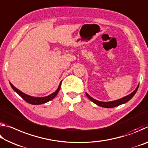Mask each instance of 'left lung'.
<instances>
[{
  "mask_svg": "<svg viewBox=\"0 0 148 148\" xmlns=\"http://www.w3.org/2000/svg\"><path fill=\"white\" fill-rule=\"evenodd\" d=\"M138 87H139V86H138V87H136V89H135L133 92H131V93L130 95H127V96L125 97L122 99H120L117 100V101H112V102H101V101H97V100L92 99V97H90L89 95L88 94H87V93H86V96L87 97V98H88L90 100V101H91L92 102H94L95 104L98 105V106H101V107H104V108H110L116 107V106H119V105H120V104H124V103H125V102H128L129 100L134 96L135 93H136L138 89Z\"/></svg>",
  "mask_w": 148,
  "mask_h": 148,
  "instance_id": "8db88e82",
  "label": "left lung"
}]
</instances>
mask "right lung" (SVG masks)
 Listing matches in <instances>:
<instances>
[{
	"instance_id": "1",
	"label": "right lung",
	"mask_w": 148,
	"mask_h": 148,
	"mask_svg": "<svg viewBox=\"0 0 148 148\" xmlns=\"http://www.w3.org/2000/svg\"><path fill=\"white\" fill-rule=\"evenodd\" d=\"M10 86L12 87V89H13L14 91H16L17 93L21 97L22 99L25 100L26 102H28V103L31 104H34V105L44 104V103H46V102H47L48 101H51V100L53 99L54 97H56V95L58 94L59 90H60V89H61V82L59 86V87L57 88L56 91L54 92H53L52 94L48 95V96L45 97H33L29 96V95H27L26 94L23 93V92H21V91H19V89H17L16 87H14L11 83H10Z\"/></svg>"
}]
</instances>
